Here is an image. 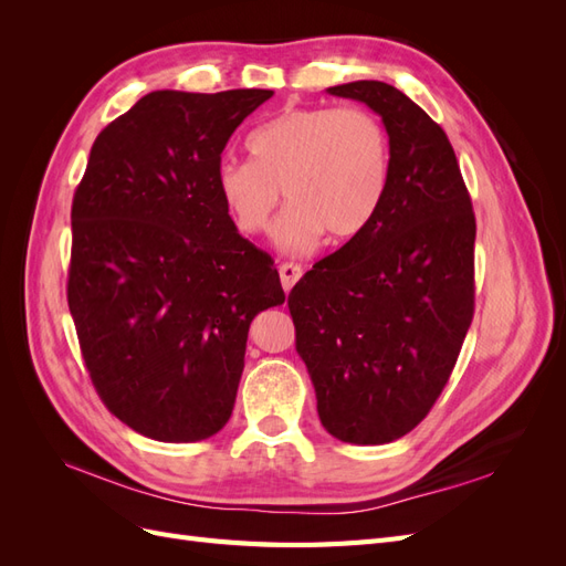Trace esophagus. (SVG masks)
I'll return each mask as SVG.
<instances>
[{
    "label": "esophagus",
    "mask_w": 566,
    "mask_h": 566,
    "mask_svg": "<svg viewBox=\"0 0 566 566\" xmlns=\"http://www.w3.org/2000/svg\"><path fill=\"white\" fill-rule=\"evenodd\" d=\"M279 273H281L283 290H285V293H290V290H293V285L302 279V266H297V264H281Z\"/></svg>",
    "instance_id": "esophagus-1"
}]
</instances>
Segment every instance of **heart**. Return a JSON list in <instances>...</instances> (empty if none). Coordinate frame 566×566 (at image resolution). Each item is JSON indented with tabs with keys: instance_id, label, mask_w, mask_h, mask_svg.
<instances>
[{
	"instance_id": "1",
	"label": "heart",
	"mask_w": 566,
	"mask_h": 566,
	"mask_svg": "<svg viewBox=\"0 0 566 566\" xmlns=\"http://www.w3.org/2000/svg\"><path fill=\"white\" fill-rule=\"evenodd\" d=\"M252 160H221L217 193L243 233H262L281 205L283 252L306 254L323 235L345 243L361 235L387 196L391 144L385 125L364 108H290L248 139Z\"/></svg>"
}]
</instances>
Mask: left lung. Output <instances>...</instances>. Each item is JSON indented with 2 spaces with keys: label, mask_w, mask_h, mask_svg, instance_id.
<instances>
[{
  "label": "left lung",
  "mask_w": 566,
  "mask_h": 566,
  "mask_svg": "<svg viewBox=\"0 0 566 566\" xmlns=\"http://www.w3.org/2000/svg\"><path fill=\"white\" fill-rule=\"evenodd\" d=\"M382 117L387 196L373 224L316 262L287 295L321 424L347 443H389L430 413L474 314V212L453 146L378 80L328 87Z\"/></svg>",
  "instance_id": "1"
}]
</instances>
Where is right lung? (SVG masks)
<instances>
[{
    "mask_svg": "<svg viewBox=\"0 0 566 566\" xmlns=\"http://www.w3.org/2000/svg\"><path fill=\"white\" fill-rule=\"evenodd\" d=\"M271 90L150 92L96 136L73 198L67 306L101 401L156 441L231 418L252 318L285 302L214 169Z\"/></svg>",
    "mask_w": 566,
    "mask_h": 566,
    "instance_id": "1",
    "label": "right lung"
}]
</instances>
